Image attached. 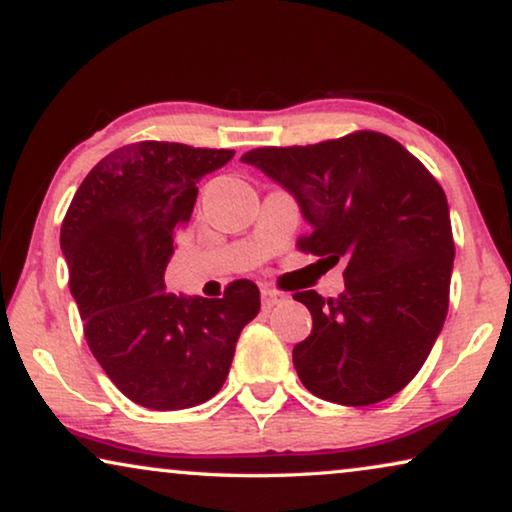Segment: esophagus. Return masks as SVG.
<instances>
[{"label":"esophagus","mask_w":512,"mask_h":512,"mask_svg":"<svg viewBox=\"0 0 512 512\" xmlns=\"http://www.w3.org/2000/svg\"><path fill=\"white\" fill-rule=\"evenodd\" d=\"M283 299H285L283 292L271 290V287H264V290H262V308H264V311H269V308L280 304Z\"/></svg>","instance_id":"obj_1"}]
</instances>
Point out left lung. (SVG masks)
Returning a JSON list of instances; mask_svg holds the SVG:
<instances>
[{"label": "left lung", "instance_id": "left-lung-1", "mask_svg": "<svg viewBox=\"0 0 512 512\" xmlns=\"http://www.w3.org/2000/svg\"><path fill=\"white\" fill-rule=\"evenodd\" d=\"M297 197L311 234L301 253L345 262V290L322 299L294 292L313 315L292 362L315 397L371 406L401 392L422 369L450 304L455 241L448 199L429 169L380 132L313 146L243 153Z\"/></svg>", "mask_w": 512, "mask_h": 512}]
</instances>
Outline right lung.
<instances>
[{"instance_id":"right-lung-1","label":"right lung","mask_w":512,"mask_h":512,"mask_svg":"<svg viewBox=\"0 0 512 512\" xmlns=\"http://www.w3.org/2000/svg\"><path fill=\"white\" fill-rule=\"evenodd\" d=\"M232 157L227 148L129 143L92 167L62 220L85 341L111 383L143 408L181 410L215 397L241 329L259 313V290L246 278L220 299L164 292L197 183Z\"/></svg>"}]
</instances>
